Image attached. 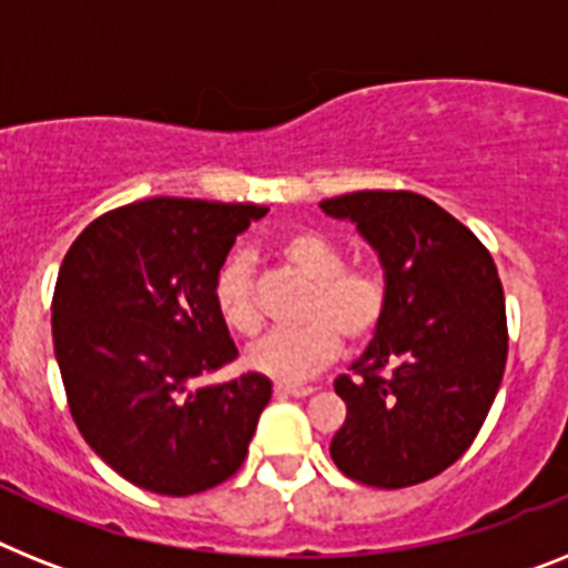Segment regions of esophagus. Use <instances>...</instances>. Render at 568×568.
Wrapping results in <instances>:
<instances>
[{
    "label": "esophagus",
    "mask_w": 568,
    "mask_h": 568,
    "mask_svg": "<svg viewBox=\"0 0 568 568\" xmlns=\"http://www.w3.org/2000/svg\"><path fill=\"white\" fill-rule=\"evenodd\" d=\"M278 397H307L313 395V386H293V383H275Z\"/></svg>",
    "instance_id": "1"
}]
</instances>
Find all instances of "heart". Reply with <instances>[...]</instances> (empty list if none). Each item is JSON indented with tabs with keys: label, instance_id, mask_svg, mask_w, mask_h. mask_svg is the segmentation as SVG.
Returning a JSON list of instances; mask_svg holds the SVG:
<instances>
[{
	"label": "heart",
	"instance_id": "b5f03b06",
	"mask_svg": "<svg viewBox=\"0 0 568 568\" xmlns=\"http://www.w3.org/2000/svg\"><path fill=\"white\" fill-rule=\"evenodd\" d=\"M281 261L307 281L298 318L302 325L275 331L246 354V365L281 383H298L339 354L342 339L365 345L377 336L388 313V284L368 264H345V252L313 229L284 234ZM214 307L237 336H255L264 325L255 270L246 255H232L214 275Z\"/></svg>",
	"mask_w": 568,
	"mask_h": 568
}]
</instances>
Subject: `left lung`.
<instances>
[{"instance_id":"8db88e82","label":"left lung","mask_w":568,"mask_h":568,"mask_svg":"<svg viewBox=\"0 0 568 568\" xmlns=\"http://www.w3.org/2000/svg\"><path fill=\"white\" fill-rule=\"evenodd\" d=\"M377 250L388 313L372 345L334 379L348 415L331 458L348 479L409 487L467 453L508 359L503 281L485 243L415 191L325 200Z\"/></svg>"}]
</instances>
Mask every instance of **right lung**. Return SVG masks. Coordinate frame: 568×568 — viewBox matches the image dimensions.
I'll list each match as a JSON object with an SVG mask.
<instances>
[{
  "label": "right lung",
  "mask_w": 568,
  "mask_h": 568,
  "mask_svg": "<svg viewBox=\"0 0 568 568\" xmlns=\"http://www.w3.org/2000/svg\"><path fill=\"white\" fill-rule=\"evenodd\" d=\"M264 205L153 196L92 220L51 298L65 400L83 442L150 494L226 481L273 397L264 374L200 386L237 359L214 275Z\"/></svg>",
  "instance_id": "obj_1"
}]
</instances>
